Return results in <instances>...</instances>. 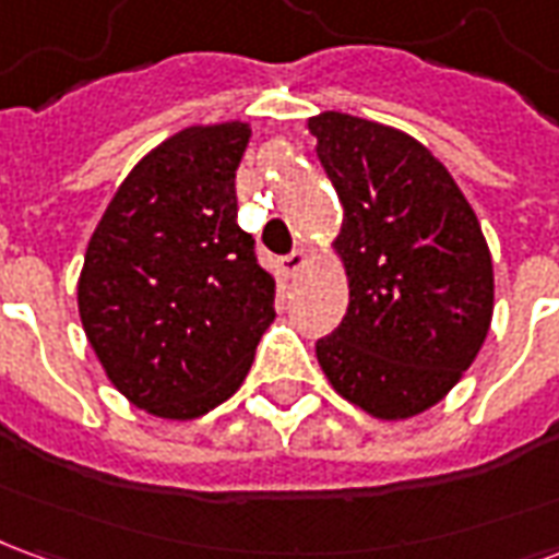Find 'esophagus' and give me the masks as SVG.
<instances>
[{
    "instance_id": "34e87169",
    "label": "esophagus",
    "mask_w": 559,
    "mask_h": 559,
    "mask_svg": "<svg viewBox=\"0 0 559 559\" xmlns=\"http://www.w3.org/2000/svg\"><path fill=\"white\" fill-rule=\"evenodd\" d=\"M305 266H308V254H305L302 248H296V251H290L287 257H281V269H284L287 278H296Z\"/></svg>"
}]
</instances>
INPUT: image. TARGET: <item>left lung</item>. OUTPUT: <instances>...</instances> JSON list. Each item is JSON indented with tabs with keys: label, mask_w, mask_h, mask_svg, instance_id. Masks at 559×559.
Segmentation results:
<instances>
[{
	"label": "left lung",
	"mask_w": 559,
	"mask_h": 559,
	"mask_svg": "<svg viewBox=\"0 0 559 559\" xmlns=\"http://www.w3.org/2000/svg\"><path fill=\"white\" fill-rule=\"evenodd\" d=\"M317 158L338 191L335 254L350 305L317 341L332 389L377 419L428 411L467 371L493 314L479 218L419 140L359 116H311Z\"/></svg>",
	"instance_id": "left-lung-1"
}]
</instances>
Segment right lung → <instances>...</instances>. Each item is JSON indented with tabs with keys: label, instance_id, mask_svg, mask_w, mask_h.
Segmentation results:
<instances>
[{
	"label": "right lung",
	"instance_id": "add662e5",
	"mask_svg": "<svg viewBox=\"0 0 559 559\" xmlns=\"http://www.w3.org/2000/svg\"><path fill=\"white\" fill-rule=\"evenodd\" d=\"M248 122L191 126L138 160L92 233L78 308L134 407L197 419L242 386L275 320V278L236 224Z\"/></svg>",
	"mask_w": 559,
	"mask_h": 559
}]
</instances>
